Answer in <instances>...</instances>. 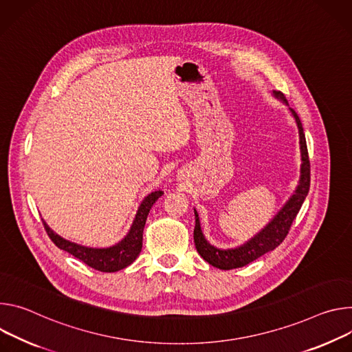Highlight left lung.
Returning <instances> with one entry per match:
<instances>
[{
  "instance_id": "obj_1",
  "label": "left lung",
  "mask_w": 352,
  "mask_h": 352,
  "mask_svg": "<svg viewBox=\"0 0 352 352\" xmlns=\"http://www.w3.org/2000/svg\"><path fill=\"white\" fill-rule=\"evenodd\" d=\"M276 99L281 100L284 104L288 106L291 116L298 127L299 134V151H300V170H299V180L298 186L295 187V191L292 196L287 200V203L283 206V208L274 215L260 232H257L254 236H252L249 241H246L243 245L230 248V249H219L214 245H211L203 233L200 217L197 210L194 208V215H196V226H194V245L199 254L212 267H217L219 270H233L243 267L260 256L274 250L285 239L287 233L291 228L292 221L295 219L296 214L299 212L310 186V165H309V156H307V148H306V140L303 134V127L299 120L298 114L294 109L289 107L284 94L280 91H272Z\"/></svg>"
}]
</instances>
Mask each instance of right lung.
<instances>
[{"instance_id": "obj_1", "label": "right lung", "mask_w": 352, "mask_h": 352, "mask_svg": "<svg viewBox=\"0 0 352 352\" xmlns=\"http://www.w3.org/2000/svg\"><path fill=\"white\" fill-rule=\"evenodd\" d=\"M162 194H164L162 190H156L148 194V196L141 201L127 235L119 243H116L110 248H89L84 245H78L75 242H69L61 238L60 235H57V233L45 221L43 223L47 230V235L58 249L65 250L67 253L72 254L76 258H80L81 261H84L85 264H88L89 267L98 271L116 272L133 264L138 257V254L141 253L142 233H144V226L146 222L148 212L151 207L155 204V201L158 200Z\"/></svg>"}]
</instances>
